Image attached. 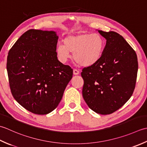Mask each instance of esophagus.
<instances>
[{"label": "esophagus", "mask_w": 147, "mask_h": 147, "mask_svg": "<svg viewBox=\"0 0 147 147\" xmlns=\"http://www.w3.org/2000/svg\"><path fill=\"white\" fill-rule=\"evenodd\" d=\"M73 73L74 75H78V74H79V71L77 70V69H74Z\"/></svg>", "instance_id": "1"}]
</instances>
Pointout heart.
<instances>
[{
  "label": "heart",
  "instance_id": "b5f03b06",
  "mask_svg": "<svg viewBox=\"0 0 147 147\" xmlns=\"http://www.w3.org/2000/svg\"><path fill=\"white\" fill-rule=\"evenodd\" d=\"M105 40L101 35L80 34L68 35L63 44L56 47V53L62 62H66L73 53L74 60L83 67H90L96 63L103 55Z\"/></svg>",
  "mask_w": 147,
  "mask_h": 147
}]
</instances>
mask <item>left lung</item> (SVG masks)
Returning a JSON list of instances; mask_svg holds the SVG:
<instances>
[{"label":"left lung","mask_w":147,"mask_h":147,"mask_svg":"<svg viewBox=\"0 0 147 147\" xmlns=\"http://www.w3.org/2000/svg\"><path fill=\"white\" fill-rule=\"evenodd\" d=\"M98 32L107 42L100 60L83 68L82 96L92 110L107 115L119 109L132 96L138 63L136 52L122 36L113 31Z\"/></svg>","instance_id":"1"}]
</instances>
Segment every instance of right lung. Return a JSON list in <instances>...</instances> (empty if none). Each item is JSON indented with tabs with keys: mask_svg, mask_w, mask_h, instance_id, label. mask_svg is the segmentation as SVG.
Returning <instances> with one entry per match:
<instances>
[{
	"mask_svg": "<svg viewBox=\"0 0 147 147\" xmlns=\"http://www.w3.org/2000/svg\"><path fill=\"white\" fill-rule=\"evenodd\" d=\"M58 40L56 32L31 29L21 36L8 53L12 95L35 114H47L55 110L72 78V68L57 58Z\"/></svg>",
	"mask_w": 147,
	"mask_h": 147,
	"instance_id": "obj_1",
	"label": "right lung"
}]
</instances>
